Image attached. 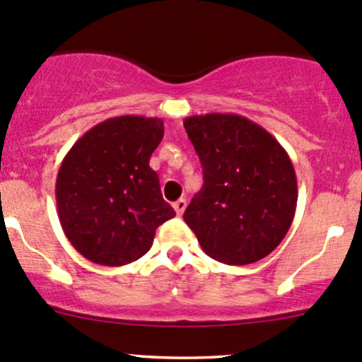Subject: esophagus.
Here are the masks:
<instances>
[{"label": "esophagus", "mask_w": 362, "mask_h": 362, "mask_svg": "<svg viewBox=\"0 0 362 362\" xmlns=\"http://www.w3.org/2000/svg\"><path fill=\"white\" fill-rule=\"evenodd\" d=\"M173 208H175V211H177V215L180 216L182 213L185 211V208H187V201H185V199H178V201H175V203H173Z\"/></svg>", "instance_id": "obj_1"}]
</instances>
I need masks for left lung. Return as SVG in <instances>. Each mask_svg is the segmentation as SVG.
<instances>
[{"mask_svg":"<svg viewBox=\"0 0 362 362\" xmlns=\"http://www.w3.org/2000/svg\"><path fill=\"white\" fill-rule=\"evenodd\" d=\"M203 166V189L184 220L213 260L246 265L279 246L298 199L288 152L260 124L239 114L185 117Z\"/></svg>","mask_w":362,"mask_h":362,"instance_id":"obj_1","label":"left lung"}]
</instances>
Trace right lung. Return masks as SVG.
Listing matches in <instances>:
<instances>
[{
    "label": "right lung",
    "instance_id": "right-lung-1",
    "mask_svg": "<svg viewBox=\"0 0 362 362\" xmlns=\"http://www.w3.org/2000/svg\"><path fill=\"white\" fill-rule=\"evenodd\" d=\"M159 117L117 116L95 124L67 152L55 184L64 234L90 262L119 267L151 250L173 218L149 159L163 140Z\"/></svg>",
    "mask_w": 362,
    "mask_h": 362
}]
</instances>
